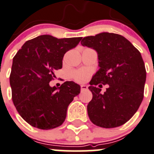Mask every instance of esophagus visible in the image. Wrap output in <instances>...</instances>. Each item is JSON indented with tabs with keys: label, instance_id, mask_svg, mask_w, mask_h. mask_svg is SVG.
<instances>
[{
	"label": "esophagus",
	"instance_id": "obj_1",
	"mask_svg": "<svg viewBox=\"0 0 154 154\" xmlns=\"http://www.w3.org/2000/svg\"><path fill=\"white\" fill-rule=\"evenodd\" d=\"M87 89H88V87H87V86H86V85H82L81 87H80V91H81V92L85 91V90H87Z\"/></svg>",
	"mask_w": 154,
	"mask_h": 154
}]
</instances>
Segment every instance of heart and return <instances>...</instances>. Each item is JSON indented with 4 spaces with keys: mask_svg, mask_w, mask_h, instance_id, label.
<instances>
[{
    "mask_svg": "<svg viewBox=\"0 0 154 154\" xmlns=\"http://www.w3.org/2000/svg\"><path fill=\"white\" fill-rule=\"evenodd\" d=\"M90 71L87 69H80V70H74L71 72V77L78 83H84L90 76Z\"/></svg>",
    "mask_w": 154,
    "mask_h": 154,
    "instance_id": "b5f03b06",
    "label": "heart"
}]
</instances>
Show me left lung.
<instances>
[{"label": "left lung", "instance_id": "8db88e82", "mask_svg": "<svg viewBox=\"0 0 154 154\" xmlns=\"http://www.w3.org/2000/svg\"><path fill=\"white\" fill-rule=\"evenodd\" d=\"M81 44L97 51L100 67L89 87L93 93L87 106L90 121L106 128L122 125L143 98L146 69L140 51L124 36L109 32L84 37ZM100 83L110 85L104 94L96 87Z\"/></svg>", "mask_w": 154, "mask_h": 154}]
</instances>
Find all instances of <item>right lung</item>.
<instances>
[{
	"mask_svg": "<svg viewBox=\"0 0 154 154\" xmlns=\"http://www.w3.org/2000/svg\"><path fill=\"white\" fill-rule=\"evenodd\" d=\"M82 37L57 38L42 35L26 42L13 59L10 75L12 100L19 114L32 127L49 130L61 125L80 87L66 81L51 87L54 71L62 67L64 54Z\"/></svg>",
	"mask_w": 154,
	"mask_h": 154,
	"instance_id": "right-lung-1",
	"label": "right lung"
}]
</instances>
